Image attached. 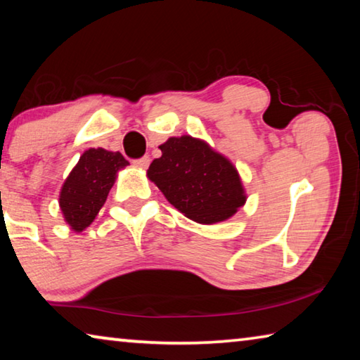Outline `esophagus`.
Wrapping results in <instances>:
<instances>
[{
  "instance_id": "esophagus-1",
  "label": "esophagus",
  "mask_w": 360,
  "mask_h": 360,
  "mask_svg": "<svg viewBox=\"0 0 360 360\" xmlns=\"http://www.w3.org/2000/svg\"><path fill=\"white\" fill-rule=\"evenodd\" d=\"M135 163V167H138V168H141V169H146L149 167V163H150V158L148 157V155H144V157H141V158H138V160H135L133 162Z\"/></svg>"
}]
</instances>
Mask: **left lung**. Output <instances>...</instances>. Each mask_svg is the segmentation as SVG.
Masks as SVG:
<instances>
[{"label": "left lung", "mask_w": 360, "mask_h": 360, "mask_svg": "<svg viewBox=\"0 0 360 360\" xmlns=\"http://www.w3.org/2000/svg\"><path fill=\"white\" fill-rule=\"evenodd\" d=\"M158 148L162 157L150 163L148 178L193 222H224L246 203L238 169L205 139L172 136Z\"/></svg>", "instance_id": "1"}]
</instances>
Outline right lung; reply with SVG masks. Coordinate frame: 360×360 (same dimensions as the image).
Segmentation results:
<instances>
[{
  "label": "right lung",
  "instance_id": "1",
  "mask_svg": "<svg viewBox=\"0 0 360 360\" xmlns=\"http://www.w3.org/2000/svg\"><path fill=\"white\" fill-rule=\"evenodd\" d=\"M130 165L120 152L90 148L65 179L58 205L72 231H82L98 216L117 173Z\"/></svg>",
  "mask_w": 360,
  "mask_h": 360
}]
</instances>
